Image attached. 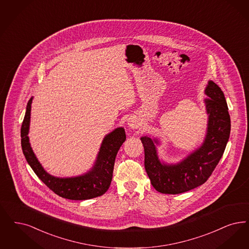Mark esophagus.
Masks as SVG:
<instances>
[{
	"instance_id": "34e87169",
	"label": "esophagus",
	"mask_w": 249,
	"mask_h": 249,
	"mask_svg": "<svg viewBox=\"0 0 249 249\" xmlns=\"http://www.w3.org/2000/svg\"><path fill=\"white\" fill-rule=\"evenodd\" d=\"M129 125L130 127H132V128L136 127V124H135L133 121H129Z\"/></svg>"
}]
</instances>
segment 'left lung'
I'll return each instance as SVG.
<instances>
[{
  "label": "left lung",
  "instance_id": "obj_1",
  "mask_svg": "<svg viewBox=\"0 0 249 249\" xmlns=\"http://www.w3.org/2000/svg\"><path fill=\"white\" fill-rule=\"evenodd\" d=\"M209 114L208 132L202 146L177 165L161 164L155 146L157 140L142 137L144 167L154 188L162 194L177 195L205 183L221 159L231 131V119L223 91L213 81L206 89Z\"/></svg>",
  "mask_w": 249,
  "mask_h": 249
}]
</instances>
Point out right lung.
I'll return each instance as SVG.
<instances>
[{"mask_svg":"<svg viewBox=\"0 0 249 249\" xmlns=\"http://www.w3.org/2000/svg\"><path fill=\"white\" fill-rule=\"evenodd\" d=\"M31 102L32 98L27 105L21 126V146L26 160L35 174L49 189L64 198L86 200L103 196L109 188L118 151L126 140L124 129L118 128L105 137L95 165L88 173L75 178H56L51 176L43 169L30 147L28 134Z\"/></svg>","mask_w":249,"mask_h":249,"instance_id":"right-lung-1","label":"right lung"}]
</instances>
